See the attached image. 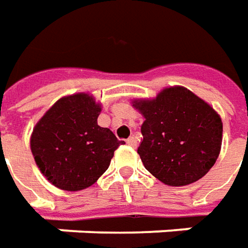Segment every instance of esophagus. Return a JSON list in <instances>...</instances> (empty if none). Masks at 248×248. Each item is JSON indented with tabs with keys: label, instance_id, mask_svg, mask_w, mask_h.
Listing matches in <instances>:
<instances>
[{
	"label": "esophagus",
	"instance_id": "1",
	"mask_svg": "<svg viewBox=\"0 0 248 248\" xmlns=\"http://www.w3.org/2000/svg\"><path fill=\"white\" fill-rule=\"evenodd\" d=\"M127 145L132 146V148H137V139H135V137H129L127 139Z\"/></svg>",
	"mask_w": 248,
	"mask_h": 248
}]
</instances>
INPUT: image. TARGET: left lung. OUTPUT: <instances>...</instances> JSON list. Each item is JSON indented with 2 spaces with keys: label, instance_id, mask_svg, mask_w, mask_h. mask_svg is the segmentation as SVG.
I'll use <instances>...</instances> for the list:
<instances>
[{
  "label": "left lung",
  "instance_id": "8db88e82",
  "mask_svg": "<svg viewBox=\"0 0 248 248\" xmlns=\"http://www.w3.org/2000/svg\"><path fill=\"white\" fill-rule=\"evenodd\" d=\"M145 117L138 155L145 168L168 186H185L211 170L221 152L222 120L185 87H170L153 99H134Z\"/></svg>",
  "mask_w": 248,
  "mask_h": 248
}]
</instances>
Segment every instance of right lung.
<instances>
[{"label": "right lung", "instance_id": "right-lung-1", "mask_svg": "<svg viewBox=\"0 0 248 248\" xmlns=\"http://www.w3.org/2000/svg\"><path fill=\"white\" fill-rule=\"evenodd\" d=\"M102 106L87 92L56 100L30 138L35 164L52 185L76 192L93 185L123 145L109 128L98 125Z\"/></svg>", "mask_w": 248, "mask_h": 248}]
</instances>
